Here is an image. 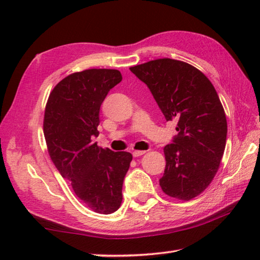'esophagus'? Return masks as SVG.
Listing matches in <instances>:
<instances>
[{"mask_svg": "<svg viewBox=\"0 0 260 260\" xmlns=\"http://www.w3.org/2000/svg\"><path fill=\"white\" fill-rule=\"evenodd\" d=\"M144 153H146V151H143V150H134L133 151V157H140V156L144 155Z\"/></svg>", "mask_w": 260, "mask_h": 260, "instance_id": "esophagus-1", "label": "esophagus"}]
</instances>
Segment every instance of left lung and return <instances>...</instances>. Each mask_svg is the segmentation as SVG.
Listing matches in <instances>:
<instances>
[{
    "label": "left lung",
    "mask_w": 260,
    "mask_h": 260,
    "mask_svg": "<svg viewBox=\"0 0 260 260\" xmlns=\"http://www.w3.org/2000/svg\"><path fill=\"white\" fill-rule=\"evenodd\" d=\"M129 70L150 89L166 121L177 122L178 134L164 148L162 191L191 200L212 181L225 151L227 120L217 91L200 70L181 60L155 59Z\"/></svg>",
    "instance_id": "8db88e82"
}]
</instances>
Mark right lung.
Segmentation results:
<instances>
[{"label": "right lung", "instance_id": "add662e5", "mask_svg": "<svg viewBox=\"0 0 260 260\" xmlns=\"http://www.w3.org/2000/svg\"><path fill=\"white\" fill-rule=\"evenodd\" d=\"M118 70L90 69L64 78L48 99L43 132L51 160L76 195L96 213L119 209L132 155L93 142L100 132V109L121 81Z\"/></svg>", "mask_w": 260, "mask_h": 260}]
</instances>
